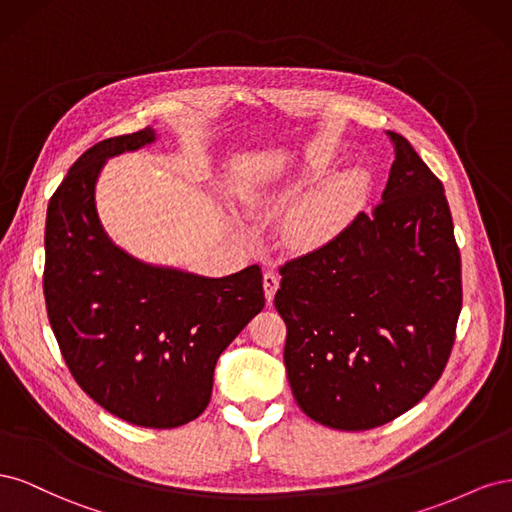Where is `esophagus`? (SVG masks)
I'll use <instances>...</instances> for the list:
<instances>
[{"label":"esophagus","mask_w":512,"mask_h":512,"mask_svg":"<svg viewBox=\"0 0 512 512\" xmlns=\"http://www.w3.org/2000/svg\"><path fill=\"white\" fill-rule=\"evenodd\" d=\"M262 286H265V297L271 303L277 288H280V277H277L273 271H267L265 275H262Z\"/></svg>","instance_id":"34e87169"}]
</instances>
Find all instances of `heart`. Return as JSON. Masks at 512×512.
Segmentation results:
<instances>
[{
    "label": "heart",
    "instance_id": "1",
    "mask_svg": "<svg viewBox=\"0 0 512 512\" xmlns=\"http://www.w3.org/2000/svg\"><path fill=\"white\" fill-rule=\"evenodd\" d=\"M367 183V175L359 168L322 181L290 211L286 222L288 239L303 250L331 243L363 207Z\"/></svg>",
    "mask_w": 512,
    "mask_h": 512
}]
</instances>
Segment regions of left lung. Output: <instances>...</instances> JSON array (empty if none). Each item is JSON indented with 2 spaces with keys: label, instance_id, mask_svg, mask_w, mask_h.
I'll list each match as a JSON object with an SVG mask.
<instances>
[{
  "label": "left lung",
  "instance_id": "1",
  "mask_svg": "<svg viewBox=\"0 0 512 512\" xmlns=\"http://www.w3.org/2000/svg\"><path fill=\"white\" fill-rule=\"evenodd\" d=\"M386 134L395 160L380 203L288 260L275 292L292 395L342 431L391 423L433 389L463 299L444 185L404 136Z\"/></svg>",
  "mask_w": 512,
  "mask_h": 512
}]
</instances>
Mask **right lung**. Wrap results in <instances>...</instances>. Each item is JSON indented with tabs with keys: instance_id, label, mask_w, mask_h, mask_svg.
<instances>
[{
	"instance_id": "add662e5",
	"label": "right lung",
	"mask_w": 512,
	"mask_h": 512,
	"mask_svg": "<svg viewBox=\"0 0 512 512\" xmlns=\"http://www.w3.org/2000/svg\"><path fill=\"white\" fill-rule=\"evenodd\" d=\"M156 141L145 128L87 149L51 196L44 299L74 380L138 427L173 429L205 412L213 369L265 307L258 265L228 277L151 267L108 239L96 211L104 162Z\"/></svg>"
}]
</instances>
